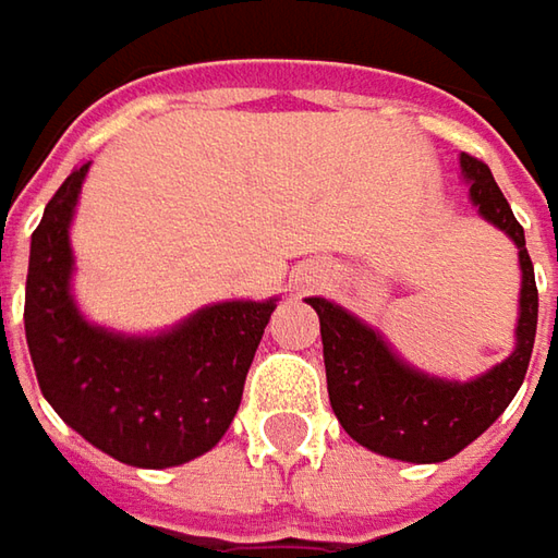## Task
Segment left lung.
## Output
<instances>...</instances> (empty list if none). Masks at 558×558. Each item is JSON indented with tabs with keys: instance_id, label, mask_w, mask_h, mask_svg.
I'll return each mask as SVG.
<instances>
[{
	"instance_id": "1",
	"label": "left lung",
	"mask_w": 558,
	"mask_h": 558,
	"mask_svg": "<svg viewBox=\"0 0 558 558\" xmlns=\"http://www.w3.org/2000/svg\"><path fill=\"white\" fill-rule=\"evenodd\" d=\"M469 198L487 223L504 229L519 247L522 294L515 351L472 381H447L418 373L388 341L326 298H307L319 316L329 400L344 432L366 450L403 462H444L484 435L522 388L537 335V286L527 257L525 229L494 183L490 167L460 155Z\"/></svg>"
}]
</instances>
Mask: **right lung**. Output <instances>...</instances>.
I'll return each mask as SVG.
<instances>
[{"instance_id":"1","label":"right lung","mask_w":558,"mask_h":558,"mask_svg":"<svg viewBox=\"0 0 558 558\" xmlns=\"http://www.w3.org/2000/svg\"><path fill=\"white\" fill-rule=\"evenodd\" d=\"M89 163L46 204L31 239L24 329L43 397L101 453L140 465H183L217 447L242 403L269 301H223L158 335L93 326L71 294L74 220Z\"/></svg>"}]
</instances>
